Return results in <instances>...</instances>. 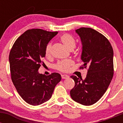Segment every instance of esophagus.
<instances>
[{"instance_id":"1","label":"esophagus","mask_w":123,"mask_h":123,"mask_svg":"<svg viewBox=\"0 0 123 123\" xmlns=\"http://www.w3.org/2000/svg\"><path fill=\"white\" fill-rule=\"evenodd\" d=\"M62 79H68V78H69V76L66 74H63L62 75Z\"/></svg>"}]
</instances>
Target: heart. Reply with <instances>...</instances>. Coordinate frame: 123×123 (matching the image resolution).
Returning a JSON list of instances; mask_svg holds the SVG:
<instances>
[{"mask_svg": "<svg viewBox=\"0 0 123 123\" xmlns=\"http://www.w3.org/2000/svg\"><path fill=\"white\" fill-rule=\"evenodd\" d=\"M60 39L63 44L67 47V48L70 50H73L76 47V42L74 38L68 34H63L61 36ZM51 50H52V43L49 42L46 47H45V54L46 56L49 57L51 55ZM73 65V62L71 60H63L58 62L56 65L55 67L58 70L62 72H67L69 70L70 67Z\"/></svg>", "mask_w": 123, "mask_h": 123, "instance_id": "obj_1", "label": "heart"}]
</instances>
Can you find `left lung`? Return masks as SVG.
I'll return each instance as SVG.
<instances>
[{
    "mask_svg": "<svg viewBox=\"0 0 123 123\" xmlns=\"http://www.w3.org/2000/svg\"><path fill=\"white\" fill-rule=\"evenodd\" d=\"M82 43L81 60L89 66L85 79L71 76L75 82L70 91L73 100L83 105H93L106 92L113 76V50L104 35L90 28L76 30Z\"/></svg>",
    "mask_w": 123,
    "mask_h": 123,
    "instance_id": "obj_1",
    "label": "left lung"
}]
</instances>
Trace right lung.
Wrapping results in <instances>:
<instances>
[{"mask_svg": "<svg viewBox=\"0 0 123 123\" xmlns=\"http://www.w3.org/2000/svg\"><path fill=\"white\" fill-rule=\"evenodd\" d=\"M57 33L29 29L16 40L10 52L12 82L21 98L30 105H39L49 100L61 81L57 73L45 76L38 72L45 56V47Z\"/></svg>", "mask_w": 123, "mask_h": 123, "instance_id": "right-lung-1", "label": "right lung"}]
</instances>
